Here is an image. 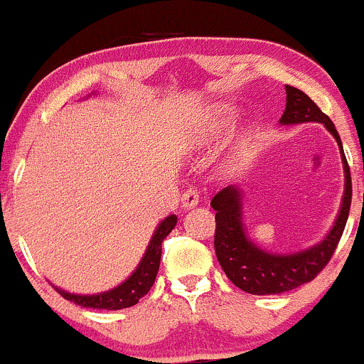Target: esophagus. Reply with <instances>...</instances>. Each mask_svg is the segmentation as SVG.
I'll list each match as a JSON object with an SVG mask.
<instances>
[{
  "mask_svg": "<svg viewBox=\"0 0 364 364\" xmlns=\"http://www.w3.org/2000/svg\"><path fill=\"white\" fill-rule=\"evenodd\" d=\"M198 202H200V195H198V191L193 190V188H190V190L185 191L181 196V203L186 210H190V208L198 205Z\"/></svg>",
  "mask_w": 364,
  "mask_h": 364,
  "instance_id": "1",
  "label": "esophagus"
}]
</instances>
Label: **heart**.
Masks as SVG:
<instances>
[{
	"label": "heart",
	"mask_w": 364,
	"mask_h": 364,
	"mask_svg": "<svg viewBox=\"0 0 364 364\" xmlns=\"http://www.w3.org/2000/svg\"><path fill=\"white\" fill-rule=\"evenodd\" d=\"M229 114H231V111H229V107H223V109H220V116H223V118H225V116H229ZM220 128H223V123H215L214 127H212V132L219 133Z\"/></svg>",
	"instance_id": "1"
}]
</instances>
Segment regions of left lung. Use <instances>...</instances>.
<instances>
[{"label":"left lung","instance_id":"left-lung-1","mask_svg":"<svg viewBox=\"0 0 364 364\" xmlns=\"http://www.w3.org/2000/svg\"><path fill=\"white\" fill-rule=\"evenodd\" d=\"M282 127L301 123H321L339 145L342 168H344V193L336 220L323 240L310 248L294 253H272L258 246L250 237L243 217V190L241 185H229L212 198L215 214V255L220 267L235 286L250 294H282L296 289L301 284L313 281L327 265L346 223H348L353 185L348 161L336 127L320 107L296 87L286 85V111L279 119Z\"/></svg>","mask_w":364,"mask_h":364}]
</instances>
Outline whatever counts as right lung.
Masks as SVG:
<instances>
[{
  "mask_svg": "<svg viewBox=\"0 0 364 364\" xmlns=\"http://www.w3.org/2000/svg\"><path fill=\"white\" fill-rule=\"evenodd\" d=\"M92 94H95V92H92ZM176 223L178 217L171 214L157 224L156 231H154L152 237H150L147 250H145L144 257H141L136 269L128 275V279H124L123 282L112 287V289L97 292V294H75V292H68L61 289V287H56V291L60 292L63 298L68 299V301H73L75 304H80L83 308H94V310H121V308L133 306L154 286V281H156V275L159 272V265H161V245L164 241V237L173 231Z\"/></svg>",
  "mask_w": 364,
  "mask_h": 364,
  "instance_id": "right-lung-1",
  "label": "right lung"
}]
</instances>
